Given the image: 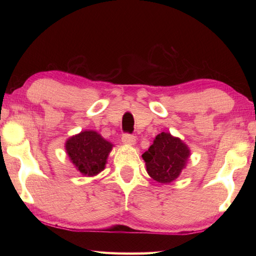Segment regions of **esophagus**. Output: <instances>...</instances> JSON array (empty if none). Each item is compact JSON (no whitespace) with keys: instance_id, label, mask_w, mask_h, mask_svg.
Here are the masks:
<instances>
[{"instance_id":"34e87169","label":"esophagus","mask_w":256,"mask_h":256,"mask_svg":"<svg viewBox=\"0 0 256 256\" xmlns=\"http://www.w3.org/2000/svg\"><path fill=\"white\" fill-rule=\"evenodd\" d=\"M122 141H123V144H125L134 146V144H136V138L134 136H131V134H124L123 138H122Z\"/></svg>"}]
</instances>
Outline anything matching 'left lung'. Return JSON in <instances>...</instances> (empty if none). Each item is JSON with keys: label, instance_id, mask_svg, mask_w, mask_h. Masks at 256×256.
I'll return each mask as SVG.
<instances>
[{"label": "left lung", "instance_id": "obj_1", "mask_svg": "<svg viewBox=\"0 0 256 256\" xmlns=\"http://www.w3.org/2000/svg\"><path fill=\"white\" fill-rule=\"evenodd\" d=\"M188 146L170 132H162L142 154L146 172L160 184H170L178 178L190 159Z\"/></svg>", "mask_w": 256, "mask_h": 256}]
</instances>
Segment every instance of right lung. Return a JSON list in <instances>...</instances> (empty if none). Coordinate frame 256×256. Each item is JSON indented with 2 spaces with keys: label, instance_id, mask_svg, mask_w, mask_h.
Listing matches in <instances>:
<instances>
[{
  "label": "right lung",
  "instance_id": "obj_1",
  "mask_svg": "<svg viewBox=\"0 0 256 256\" xmlns=\"http://www.w3.org/2000/svg\"><path fill=\"white\" fill-rule=\"evenodd\" d=\"M114 144L92 130L81 131L66 142L70 162L81 175L94 177L105 170L108 156Z\"/></svg>",
  "mask_w": 256,
  "mask_h": 256
}]
</instances>
